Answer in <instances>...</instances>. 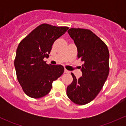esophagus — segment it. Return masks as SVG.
Listing matches in <instances>:
<instances>
[{
  "label": "esophagus",
  "instance_id": "esophagus-1",
  "mask_svg": "<svg viewBox=\"0 0 126 126\" xmlns=\"http://www.w3.org/2000/svg\"><path fill=\"white\" fill-rule=\"evenodd\" d=\"M64 73H68V74H69V73H70V71H68V70H67V69H64Z\"/></svg>",
  "mask_w": 126,
  "mask_h": 126
}]
</instances>
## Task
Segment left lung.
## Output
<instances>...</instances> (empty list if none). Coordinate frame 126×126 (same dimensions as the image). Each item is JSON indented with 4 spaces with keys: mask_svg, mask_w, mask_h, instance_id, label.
<instances>
[{
    "mask_svg": "<svg viewBox=\"0 0 126 126\" xmlns=\"http://www.w3.org/2000/svg\"><path fill=\"white\" fill-rule=\"evenodd\" d=\"M77 49V57L83 63L82 76L68 86L66 94L78 105H85L97 96L109 74V52L106 44L90 30L71 28L68 31Z\"/></svg>",
    "mask_w": 126,
    "mask_h": 126,
    "instance_id": "obj_1",
    "label": "left lung"
}]
</instances>
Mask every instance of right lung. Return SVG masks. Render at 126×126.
<instances>
[{
    "label": "right lung",
    "mask_w": 126,
    "mask_h": 126,
    "mask_svg": "<svg viewBox=\"0 0 126 126\" xmlns=\"http://www.w3.org/2000/svg\"><path fill=\"white\" fill-rule=\"evenodd\" d=\"M68 29L41 24L19 44L15 67L19 83L29 97L38 99L47 94L52 82L63 74V66L49 65L43 60L49 57L54 41Z\"/></svg>",
    "instance_id": "add662e5"
}]
</instances>
